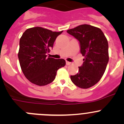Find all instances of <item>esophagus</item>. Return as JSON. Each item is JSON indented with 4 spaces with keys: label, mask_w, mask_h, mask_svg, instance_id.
I'll return each instance as SVG.
<instances>
[{
    "label": "esophagus",
    "mask_w": 124,
    "mask_h": 124,
    "mask_svg": "<svg viewBox=\"0 0 124 124\" xmlns=\"http://www.w3.org/2000/svg\"><path fill=\"white\" fill-rule=\"evenodd\" d=\"M66 64H67V65H70L71 64V62H68V61H67V62H66Z\"/></svg>",
    "instance_id": "34e87169"
}]
</instances>
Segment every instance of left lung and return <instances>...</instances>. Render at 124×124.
I'll return each mask as SVG.
<instances>
[{
    "mask_svg": "<svg viewBox=\"0 0 124 124\" xmlns=\"http://www.w3.org/2000/svg\"><path fill=\"white\" fill-rule=\"evenodd\" d=\"M78 41L80 53L85 59L78 73L71 76L72 83L78 87L87 89L97 84L106 71L108 62V45L100 29L82 24L67 31Z\"/></svg>",
    "mask_w": 124,
    "mask_h": 124,
    "instance_id": "8db88e82",
    "label": "left lung"
}]
</instances>
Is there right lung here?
I'll list each match as a JSON object with an SVG mask.
<instances>
[{
    "label": "right lung",
    "instance_id": "right-lung-1",
    "mask_svg": "<svg viewBox=\"0 0 124 124\" xmlns=\"http://www.w3.org/2000/svg\"><path fill=\"white\" fill-rule=\"evenodd\" d=\"M62 32L35 27L27 29L22 35L18 57L24 75L31 83L38 86L52 83L57 70L65 65L63 59H56L46 55Z\"/></svg>",
    "mask_w": 124,
    "mask_h": 124
}]
</instances>
